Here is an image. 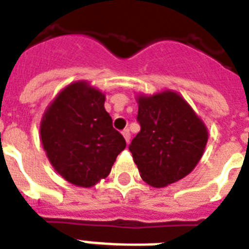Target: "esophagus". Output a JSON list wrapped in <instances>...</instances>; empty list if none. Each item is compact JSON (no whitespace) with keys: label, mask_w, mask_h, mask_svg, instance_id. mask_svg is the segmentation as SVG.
<instances>
[{"label":"esophagus","mask_w":249,"mask_h":249,"mask_svg":"<svg viewBox=\"0 0 249 249\" xmlns=\"http://www.w3.org/2000/svg\"><path fill=\"white\" fill-rule=\"evenodd\" d=\"M121 133H123V136H124L125 141H126V143H129V142H130V132H129V129H124Z\"/></svg>","instance_id":"obj_1"}]
</instances>
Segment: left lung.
<instances>
[{
  "instance_id": "left-lung-1",
  "label": "left lung",
  "mask_w": 249,
  "mask_h": 249,
  "mask_svg": "<svg viewBox=\"0 0 249 249\" xmlns=\"http://www.w3.org/2000/svg\"><path fill=\"white\" fill-rule=\"evenodd\" d=\"M141 132L130 144L142 179L161 189L185 178L204 154L208 128L181 94L170 89L138 94Z\"/></svg>"
}]
</instances>
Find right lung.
Wrapping results in <instances>:
<instances>
[{
	"mask_svg": "<svg viewBox=\"0 0 249 249\" xmlns=\"http://www.w3.org/2000/svg\"><path fill=\"white\" fill-rule=\"evenodd\" d=\"M105 101L106 94L89 81H73L56 94L41 119L40 140L49 161L79 187L89 189L107 177L126 146Z\"/></svg>",
	"mask_w": 249,
	"mask_h": 249,
	"instance_id": "1",
	"label": "right lung"
}]
</instances>
